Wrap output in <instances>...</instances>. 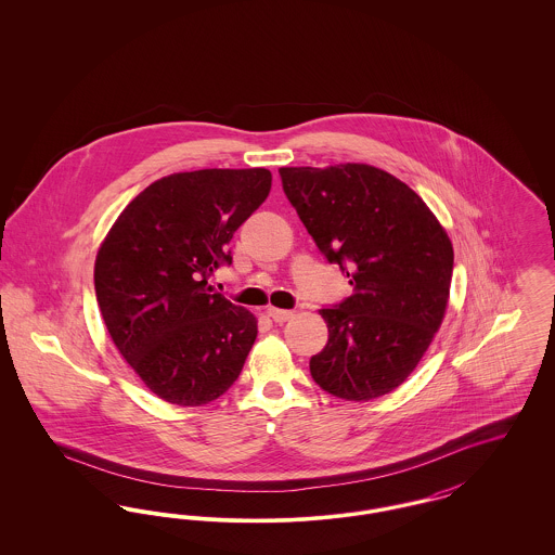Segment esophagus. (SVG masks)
Segmentation results:
<instances>
[{
    "label": "esophagus",
    "mask_w": 555,
    "mask_h": 555,
    "mask_svg": "<svg viewBox=\"0 0 555 555\" xmlns=\"http://www.w3.org/2000/svg\"><path fill=\"white\" fill-rule=\"evenodd\" d=\"M268 317L272 318L274 322H287L291 318L295 317L291 310H279V308H268Z\"/></svg>",
    "instance_id": "34e87169"
}]
</instances>
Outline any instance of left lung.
Here are the masks:
<instances>
[{
  "instance_id": "8db88e82",
  "label": "left lung",
  "mask_w": 555,
  "mask_h": 555,
  "mask_svg": "<svg viewBox=\"0 0 555 555\" xmlns=\"http://www.w3.org/2000/svg\"><path fill=\"white\" fill-rule=\"evenodd\" d=\"M291 206L353 293L322 308L328 341L312 356L318 387L347 401L397 389L448 310L453 247L423 197L370 164L281 168Z\"/></svg>"
}]
</instances>
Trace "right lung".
I'll return each mask as SVG.
<instances>
[{
    "label": "right lung",
    "mask_w": 555,
    "mask_h": 555,
    "mask_svg": "<svg viewBox=\"0 0 555 555\" xmlns=\"http://www.w3.org/2000/svg\"><path fill=\"white\" fill-rule=\"evenodd\" d=\"M266 168L177 172L120 211L95 258V295L120 356L159 399L195 408L227 393L258 337L256 317L210 293L229 241L264 204Z\"/></svg>",
    "instance_id": "add662e5"
}]
</instances>
